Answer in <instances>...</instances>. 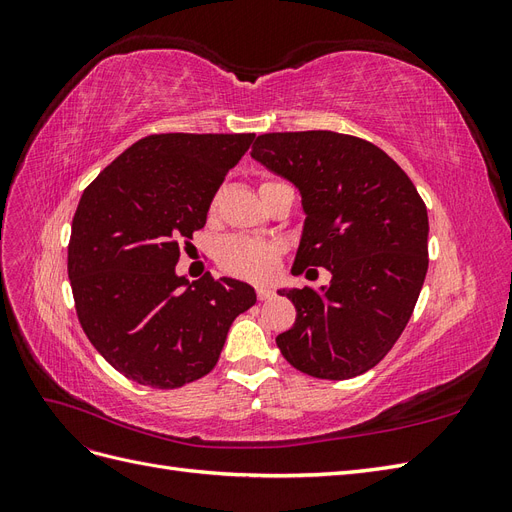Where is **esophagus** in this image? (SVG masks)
<instances>
[{"label":"esophagus","instance_id":"1","mask_svg":"<svg viewBox=\"0 0 512 512\" xmlns=\"http://www.w3.org/2000/svg\"><path fill=\"white\" fill-rule=\"evenodd\" d=\"M256 297H258V301H269L273 297V292L269 288H258Z\"/></svg>","mask_w":512,"mask_h":512}]
</instances>
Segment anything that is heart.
Returning <instances> with one entry per match:
<instances>
[{"instance_id":"1","label":"heart","mask_w":512,"mask_h":512,"mask_svg":"<svg viewBox=\"0 0 512 512\" xmlns=\"http://www.w3.org/2000/svg\"><path fill=\"white\" fill-rule=\"evenodd\" d=\"M277 183L282 181H262L260 192L273 188ZM215 203H218V198H213L211 211L215 209ZM215 262L222 271L243 277V280H267L275 273L277 262H280V247L250 237H226L215 247Z\"/></svg>"}]
</instances>
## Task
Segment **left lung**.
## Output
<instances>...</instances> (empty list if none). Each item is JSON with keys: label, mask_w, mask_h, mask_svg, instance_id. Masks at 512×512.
Returning a JSON list of instances; mask_svg holds the SVG:
<instances>
[{"label": "left lung", "mask_w": 512, "mask_h": 512, "mask_svg": "<svg viewBox=\"0 0 512 512\" xmlns=\"http://www.w3.org/2000/svg\"><path fill=\"white\" fill-rule=\"evenodd\" d=\"M252 158L297 185L305 226L292 273L331 271L329 286L280 290L297 320L277 335L284 359L307 376L348 380L389 352L427 275L423 198L395 160L331 130L260 134Z\"/></svg>", "instance_id": "left-lung-1"}]
</instances>
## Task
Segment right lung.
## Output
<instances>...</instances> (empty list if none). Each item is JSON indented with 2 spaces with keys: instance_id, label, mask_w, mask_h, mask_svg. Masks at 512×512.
I'll use <instances>...</instances> for the list:
<instances>
[{
  "instance_id": "add662e5",
  "label": "right lung",
  "mask_w": 512,
  "mask_h": 512,
  "mask_svg": "<svg viewBox=\"0 0 512 512\" xmlns=\"http://www.w3.org/2000/svg\"><path fill=\"white\" fill-rule=\"evenodd\" d=\"M256 134H151L91 181L76 207L68 277L89 342L151 389L207 376L232 320L256 303L250 284L175 273L207 222L228 170Z\"/></svg>"
}]
</instances>
